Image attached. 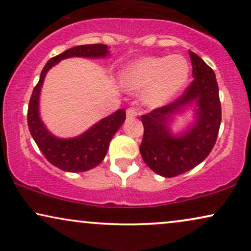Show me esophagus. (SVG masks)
Returning a JSON list of instances; mask_svg holds the SVG:
<instances>
[{"label":"esophagus","instance_id":"34e87169","mask_svg":"<svg viewBox=\"0 0 251 251\" xmlns=\"http://www.w3.org/2000/svg\"><path fill=\"white\" fill-rule=\"evenodd\" d=\"M126 117H128V119H131V117H135V116H137V115H138L137 110H136L135 108H132V107L128 108V109H126Z\"/></svg>","mask_w":251,"mask_h":251}]
</instances>
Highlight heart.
Wrapping results in <instances>:
<instances>
[{
  "label": "heart",
  "instance_id": "heart-1",
  "mask_svg": "<svg viewBox=\"0 0 251 251\" xmlns=\"http://www.w3.org/2000/svg\"><path fill=\"white\" fill-rule=\"evenodd\" d=\"M190 64L179 54L170 57H147L136 60L121 73V85L128 91L145 93L150 106H160L172 100L186 85Z\"/></svg>",
  "mask_w": 251,
  "mask_h": 251
}]
</instances>
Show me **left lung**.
I'll return each instance as SVG.
<instances>
[{"instance_id": "8db88e82", "label": "left lung", "mask_w": 251, "mask_h": 251, "mask_svg": "<svg viewBox=\"0 0 251 251\" xmlns=\"http://www.w3.org/2000/svg\"><path fill=\"white\" fill-rule=\"evenodd\" d=\"M193 81L172 103L142 115L144 135L140 145L142 158L163 177L171 178L196 168L208 156L221 125V103L215 74L199 55L190 51ZM196 106V122L181 135H172V117L186 105Z\"/></svg>"}]
</instances>
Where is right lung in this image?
Segmentation results:
<instances>
[{
    "instance_id": "obj_1",
    "label": "right lung",
    "mask_w": 251,
    "mask_h": 251,
    "mask_svg": "<svg viewBox=\"0 0 251 251\" xmlns=\"http://www.w3.org/2000/svg\"><path fill=\"white\" fill-rule=\"evenodd\" d=\"M108 54L104 44L74 46L51 58L40 73V78L31 95L27 108V126L31 136L45 158L52 165L67 172H83L98 166L106 156L109 143L126 120L125 109H119L104 117L78 137L58 138L46 129L39 116V94L48 71L60 60L72 57L103 58Z\"/></svg>"
}]
</instances>
